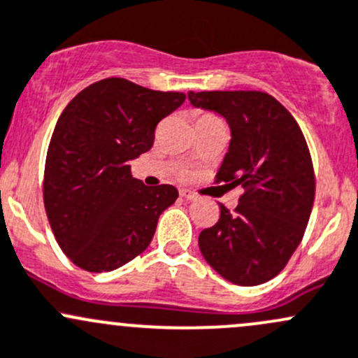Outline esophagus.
Listing matches in <instances>:
<instances>
[{"label": "esophagus", "mask_w": 358, "mask_h": 358, "mask_svg": "<svg viewBox=\"0 0 358 358\" xmlns=\"http://www.w3.org/2000/svg\"><path fill=\"white\" fill-rule=\"evenodd\" d=\"M180 195H182L183 199H187V201H197V199H199L197 194H194V192L187 190V189L180 190Z\"/></svg>", "instance_id": "obj_1"}]
</instances>
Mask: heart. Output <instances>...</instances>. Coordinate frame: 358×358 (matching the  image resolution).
Here are the masks:
<instances>
[{
	"label": "heart",
	"mask_w": 358,
	"mask_h": 358,
	"mask_svg": "<svg viewBox=\"0 0 358 358\" xmlns=\"http://www.w3.org/2000/svg\"><path fill=\"white\" fill-rule=\"evenodd\" d=\"M201 118H202V116H201Z\"/></svg>",
	"instance_id": "obj_1"
}]
</instances>
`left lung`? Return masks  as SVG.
Listing matches in <instances>:
<instances>
[{"mask_svg":"<svg viewBox=\"0 0 358 358\" xmlns=\"http://www.w3.org/2000/svg\"><path fill=\"white\" fill-rule=\"evenodd\" d=\"M194 108L227 120L231 141L216 178L242 185L235 213L202 229L199 248L217 274L240 287L273 280L302 242L315 180L299 123L273 96L259 90L189 92Z\"/></svg>","mask_w":358,"mask_h":358,"instance_id":"8db88e82","label":"left lung"}]
</instances>
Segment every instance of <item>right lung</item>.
Masks as SVG:
<instances>
[{"label": "right lung", "instance_id": "right-lung-1", "mask_svg": "<svg viewBox=\"0 0 358 358\" xmlns=\"http://www.w3.org/2000/svg\"><path fill=\"white\" fill-rule=\"evenodd\" d=\"M183 101L182 92L113 77L63 110L48 149L44 208L56 242L78 268L108 273L148 248L178 190L144 185L129 161L152 148L156 125Z\"/></svg>", "mask_w": 358, "mask_h": 358}]
</instances>
